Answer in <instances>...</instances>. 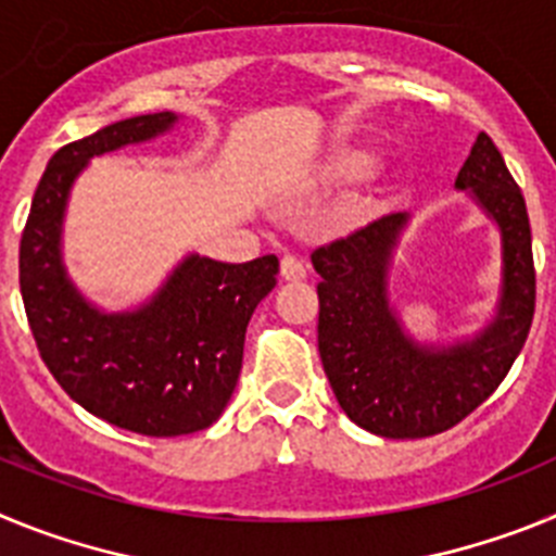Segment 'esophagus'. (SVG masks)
Listing matches in <instances>:
<instances>
[{
	"label": "esophagus",
	"mask_w": 556,
	"mask_h": 556,
	"mask_svg": "<svg viewBox=\"0 0 556 556\" xmlns=\"http://www.w3.org/2000/svg\"><path fill=\"white\" fill-rule=\"evenodd\" d=\"M281 275L283 281H303L306 278V262H303L301 255L287 253L281 258Z\"/></svg>",
	"instance_id": "34e87169"
}]
</instances>
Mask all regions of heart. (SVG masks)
Masks as SVG:
<instances>
[{"label": "heart", "instance_id": "1", "mask_svg": "<svg viewBox=\"0 0 556 556\" xmlns=\"http://www.w3.org/2000/svg\"><path fill=\"white\" fill-rule=\"evenodd\" d=\"M372 169H376V159L365 150H339L326 164V175L331 180H339V184L365 180Z\"/></svg>", "mask_w": 556, "mask_h": 556}]
</instances>
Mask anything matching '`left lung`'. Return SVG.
Instances as JSON below:
<instances>
[{
	"label": "left lung",
	"instance_id": "1",
	"mask_svg": "<svg viewBox=\"0 0 556 556\" xmlns=\"http://www.w3.org/2000/svg\"><path fill=\"white\" fill-rule=\"evenodd\" d=\"M501 230L495 317L468 342L420 345L390 306L387 278L406 214H387L312 253L320 298V345L339 406L353 424L390 440L448 431L498 390L534 317L532 228L523 194L488 132L456 175Z\"/></svg>",
	"mask_w": 556,
	"mask_h": 556
}]
</instances>
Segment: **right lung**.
<instances>
[{
  "label": "right lung",
  "instance_id": "obj_1",
  "mask_svg": "<svg viewBox=\"0 0 556 556\" xmlns=\"http://www.w3.org/2000/svg\"><path fill=\"white\" fill-rule=\"evenodd\" d=\"M172 111L113 122L49 159L18 248V283L43 365L72 401L147 437L208 429L239 381L244 331L273 292L278 258L225 264L186 255L144 306L102 312L68 281L61 255L72 184L102 152L172 130Z\"/></svg>",
  "mask_w": 556,
  "mask_h": 556
}]
</instances>
